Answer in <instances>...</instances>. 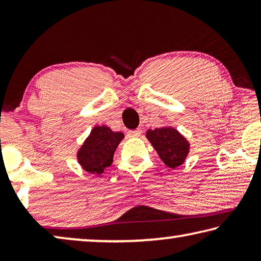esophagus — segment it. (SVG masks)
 <instances>
[{
	"mask_svg": "<svg viewBox=\"0 0 261 261\" xmlns=\"http://www.w3.org/2000/svg\"><path fill=\"white\" fill-rule=\"evenodd\" d=\"M129 135L130 137H134V138H136V137H139L141 135V130L140 129H136V130H131L129 131Z\"/></svg>",
	"mask_w": 261,
	"mask_h": 261,
	"instance_id": "34e87169",
	"label": "esophagus"
}]
</instances>
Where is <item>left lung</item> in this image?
Returning <instances> with one entry per match:
<instances>
[{"label": "left lung", "instance_id": "1", "mask_svg": "<svg viewBox=\"0 0 261 261\" xmlns=\"http://www.w3.org/2000/svg\"><path fill=\"white\" fill-rule=\"evenodd\" d=\"M146 138L166 166L176 168L182 165L187 159L190 144L179 132L171 126L147 130Z\"/></svg>", "mask_w": 261, "mask_h": 261}]
</instances>
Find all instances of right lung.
<instances>
[{
  "label": "right lung",
  "mask_w": 261,
  "mask_h": 261,
  "mask_svg": "<svg viewBox=\"0 0 261 261\" xmlns=\"http://www.w3.org/2000/svg\"><path fill=\"white\" fill-rule=\"evenodd\" d=\"M123 138L122 132H114L106 125L94 126L77 153L79 165L90 174H102L113 163L115 149Z\"/></svg>",
  "instance_id": "add662e5"
}]
</instances>
